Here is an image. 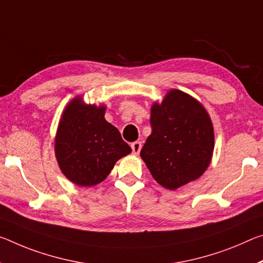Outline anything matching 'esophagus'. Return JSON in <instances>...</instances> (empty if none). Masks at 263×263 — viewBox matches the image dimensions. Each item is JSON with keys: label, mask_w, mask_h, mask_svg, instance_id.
Returning <instances> with one entry per match:
<instances>
[{"label": "esophagus", "mask_w": 263, "mask_h": 263, "mask_svg": "<svg viewBox=\"0 0 263 263\" xmlns=\"http://www.w3.org/2000/svg\"><path fill=\"white\" fill-rule=\"evenodd\" d=\"M132 152L135 154H138L141 149V141H135V143L131 144Z\"/></svg>", "instance_id": "1"}]
</instances>
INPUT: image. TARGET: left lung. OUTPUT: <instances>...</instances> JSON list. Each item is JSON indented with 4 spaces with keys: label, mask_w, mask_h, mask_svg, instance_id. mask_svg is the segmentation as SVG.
<instances>
[{
    "label": "left lung",
    "mask_w": 263,
    "mask_h": 263,
    "mask_svg": "<svg viewBox=\"0 0 263 263\" xmlns=\"http://www.w3.org/2000/svg\"><path fill=\"white\" fill-rule=\"evenodd\" d=\"M152 133L140 157L158 184L174 191L208 168L214 151V127L205 106L172 89L151 106Z\"/></svg>",
    "instance_id": "8db88e82"
}]
</instances>
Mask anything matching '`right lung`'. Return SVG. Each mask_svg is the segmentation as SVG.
Masks as SVG:
<instances>
[{
  "instance_id": "right-lung-1",
  "label": "right lung",
  "mask_w": 263,
  "mask_h": 263,
  "mask_svg": "<svg viewBox=\"0 0 263 263\" xmlns=\"http://www.w3.org/2000/svg\"><path fill=\"white\" fill-rule=\"evenodd\" d=\"M105 105L72 98L61 115L55 156L62 173L82 187L101 184L120 158L132 152L118 128L104 118Z\"/></svg>"
}]
</instances>
